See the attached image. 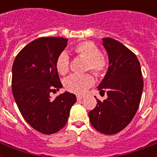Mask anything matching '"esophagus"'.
I'll use <instances>...</instances> for the list:
<instances>
[{"label": "esophagus", "instance_id": "esophagus-1", "mask_svg": "<svg viewBox=\"0 0 157 157\" xmlns=\"http://www.w3.org/2000/svg\"><path fill=\"white\" fill-rule=\"evenodd\" d=\"M83 98H84V96H82V95H77V96H76V98H77V100H78V101L81 100V99H83Z\"/></svg>", "mask_w": 157, "mask_h": 157}]
</instances>
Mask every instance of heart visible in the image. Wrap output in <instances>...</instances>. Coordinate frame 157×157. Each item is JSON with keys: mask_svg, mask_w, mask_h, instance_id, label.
<instances>
[{"mask_svg": "<svg viewBox=\"0 0 157 157\" xmlns=\"http://www.w3.org/2000/svg\"><path fill=\"white\" fill-rule=\"evenodd\" d=\"M74 50L79 56L87 59V69H90L96 74L103 72L107 67V61L100 54L99 49L94 43L91 41H83L79 43L74 48ZM56 68L59 74L65 75L69 71V57L65 52L59 54L56 60ZM94 83L93 76L86 75L73 74L64 80V87L67 90L77 94H83Z\"/></svg>", "mask_w": 157, "mask_h": 157, "instance_id": "b5f03b06", "label": "heart"}]
</instances>
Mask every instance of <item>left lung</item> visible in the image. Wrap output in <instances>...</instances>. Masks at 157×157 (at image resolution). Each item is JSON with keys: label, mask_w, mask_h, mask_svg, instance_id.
<instances>
[{"label": "left lung", "mask_w": 157, "mask_h": 157, "mask_svg": "<svg viewBox=\"0 0 157 157\" xmlns=\"http://www.w3.org/2000/svg\"><path fill=\"white\" fill-rule=\"evenodd\" d=\"M108 56V68L97 87L107 98L89 112L91 124L102 134H114L129 124L139 108L144 81L136 55L123 44L112 38H103Z\"/></svg>", "instance_id": "8db88e82"}]
</instances>
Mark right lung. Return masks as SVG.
I'll list each match as a JSON object with an SVG mask.
<instances>
[{
    "label": "right lung",
    "mask_w": 157,
    "mask_h": 157,
    "mask_svg": "<svg viewBox=\"0 0 157 157\" xmlns=\"http://www.w3.org/2000/svg\"><path fill=\"white\" fill-rule=\"evenodd\" d=\"M63 37H40L18 53L12 67V92L19 112L26 121L44 134L63 129L70 110L76 102L74 94L65 91L52 98L50 93L59 90L56 60L67 45Z\"/></svg>",
    "instance_id": "add662e5"
}]
</instances>
